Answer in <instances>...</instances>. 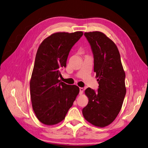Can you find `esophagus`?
I'll list each match as a JSON object with an SVG mask.
<instances>
[{
	"label": "esophagus",
	"instance_id": "esophagus-1",
	"mask_svg": "<svg viewBox=\"0 0 148 148\" xmlns=\"http://www.w3.org/2000/svg\"><path fill=\"white\" fill-rule=\"evenodd\" d=\"M79 90H80V92H79V94L80 95H82L84 92V88H82V87H80L79 88Z\"/></svg>",
	"mask_w": 148,
	"mask_h": 148
}]
</instances>
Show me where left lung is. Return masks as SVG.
<instances>
[{"label":"left lung","instance_id":"obj_1","mask_svg":"<svg viewBox=\"0 0 148 148\" xmlns=\"http://www.w3.org/2000/svg\"><path fill=\"white\" fill-rule=\"evenodd\" d=\"M84 36L91 46L99 86L97 92L89 87L85 90L88 103L82 114L92 125L104 127L115 120L121 111L126 94L125 74L112 40L99 31L85 32Z\"/></svg>","mask_w":148,"mask_h":148}]
</instances>
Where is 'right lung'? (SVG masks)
Listing matches in <instances>:
<instances>
[{
	"instance_id": "right-lung-1",
	"label": "right lung",
	"mask_w": 148,
	"mask_h": 148,
	"mask_svg": "<svg viewBox=\"0 0 148 148\" xmlns=\"http://www.w3.org/2000/svg\"><path fill=\"white\" fill-rule=\"evenodd\" d=\"M82 35V31L54 33L38 48L30 94L36 116L45 125H55L64 120L79 93L77 85H68L58 78L66 66L71 49Z\"/></svg>"
}]
</instances>
